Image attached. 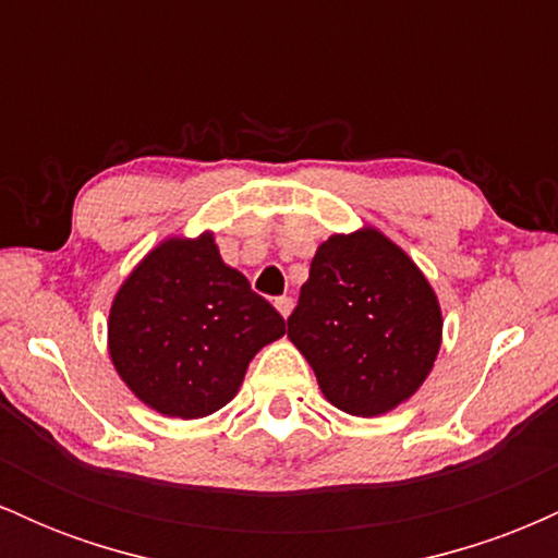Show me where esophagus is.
<instances>
[{
	"label": "esophagus",
	"instance_id": "34e87169",
	"mask_svg": "<svg viewBox=\"0 0 558 558\" xmlns=\"http://www.w3.org/2000/svg\"><path fill=\"white\" fill-rule=\"evenodd\" d=\"M275 310H278L283 317H288L293 312V299L291 296H278V299H275Z\"/></svg>",
	"mask_w": 558,
	"mask_h": 558
}]
</instances>
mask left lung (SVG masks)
I'll return each mask as SVG.
<instances>
[{"instance_id": "left-lung-1", "label": "left lung", "mask_w": 558, "mask_h": 558, "mask_svg": "<svg viewBox=\"0 0 558 558\" xmlns=\"http://www.w3.org/2000/svg\"><path fill=\"white\" fill-rule=\"evenodd\" d=\"M440 332L427 278L375 228L319 243L288 317V338L325 399L354 417H377L412 399L430 375Z\"/></svg>"}]
</instances>
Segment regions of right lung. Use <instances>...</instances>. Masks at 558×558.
I'll use <instances>...</instances> for the list:
<instances>
[{
    "label": "right lung",
    "instance_id": "1",
    "mask_svg": "<svg viewBox=\"0 0 558 558\" xmlns=\"http://www.w3.org/2000/svg\"><path fill=\"white\" fill-rule=\"evenodd\" d=\"M283 332L286 319L222 262L213 233L151 248L120 286L107 323L125 386L181 420L226 407L254 354Z\"/></svg>",
    "mask_w": 558,
    "mask_h": 558
}]
</instances>
